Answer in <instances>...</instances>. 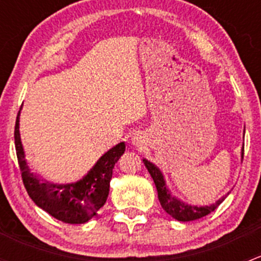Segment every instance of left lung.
<instances>
[{"label": "left lung", "instance_id": "obj_1", "mask_svg": "<svg viewBox=\"0 0 261 261\" xmlns=\"http://www.w3.org/2000/svg\"><path fill=\"white\" fill-rule=\"evenodd\" d=\"M243 158H244V150H243ZM144 164H145L147 172L151 175L152 180H154L155 187H156L158 191V198H159L160 204H162L163 210L168 213V215L172 216L173 218L178 221H193L198 220V218L204 217L208 213L215 211L223 201H225L226 196H223L222 198L218 199L215 204L206 207H197V206H191V204H186L183 202H180L179 199L174 198L172 194L169 193V189L165 186L164 178H163L162 172L155 167L154 164H151L150 162H147L146 159H144Z\"/></svg>", "mask_w": 261, "mask_h": 261}]
</instances>
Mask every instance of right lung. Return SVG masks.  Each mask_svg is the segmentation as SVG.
<instances>
[{
	"instance_id": "add662e5",
	"label": "right lung",
	"mask_w": 261,
	"mask_h": 261,
	"mask_svg": "<svg viewBox=\"0 0 261 261\" xmlns=\"http://www.w3.org/2000/svg\"><path fill=\"white\" fill-rule=\"evenodd\" d=\"M18 116L15 125V147L23 186L36 206L65 223H84L106 203L115 164L125 151V143L110 149L96 163L88 174L77 183L51 184L41 181L26 165L18 131Z\"/></svg>"
}]
</instances>
